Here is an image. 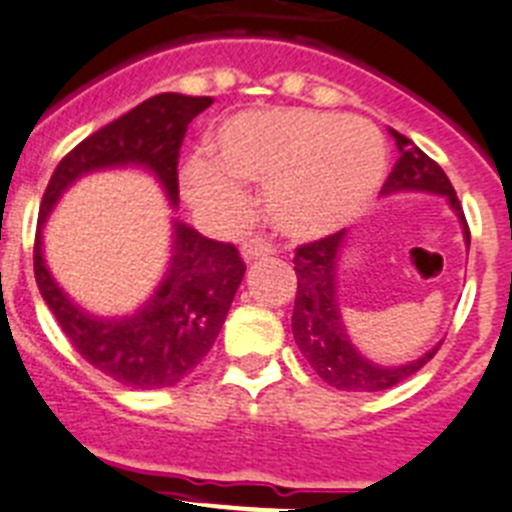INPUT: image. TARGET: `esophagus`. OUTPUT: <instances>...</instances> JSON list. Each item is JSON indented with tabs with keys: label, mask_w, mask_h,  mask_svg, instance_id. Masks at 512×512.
I'll use <instances>...</instances> for the list:
<instances>
[{
	"label": "esophagus",
	"mask_w": 512,
	"mask_h": 512,
	"mask_svg": "<svg viewBox=\"0 0 512 512\" xmlns=\"http://www.w3.org/2000/svg\"><path fill=\"white\" fill-rule=\"evenodd\" d=\"M273 245L270 242H265L262 237H252L247 239L245 245H242V257H245L247 262H255L260 260V257H267V255H273Z\"/></svg>",
	"instance_id": "34e87169"
}]
</instances>
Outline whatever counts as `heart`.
Here are the masks:
<instances>
[{
  "label": "heart",
  "instance_id": "heart-1",
  "mask_svg": "<svg viewBox=\"0 0 512 512\" xmlns=\"http://www.w3.org/2000/svg\"><path fill=\"white\" fill-rule=\"evenodd\" d=\"M214 155L181 170L186 199L229 219L245 204L238 178L265 188L267 214L290 237L336 229L367 209L388 170V147L375 124L311 109H265L227 119Z\"/></svg>",
  "mask_w": 512,
  "mask_h": 512
}]
</instances>
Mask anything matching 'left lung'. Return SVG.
Masks as SVG:
<instances>
[{
  "label": "left lung",
  "instance_id": "obj_1",
  "mask_svg": "<svg viewBox=\"0 0 512 512\" xmlns=\"http://www.w3.org/2000/svg\"><path fill=\"white\" fill-rule=\"evenodd\" d=\"M390 135L398 145L400 158L390 170L382 193L388 196L395 191H428L444 196L462 219L464 239H467L469 247L467 219H464L457 191L449 183L444 170L405 135L395 130H390ZM344 242H347V229L296 247L293 262H296L298 290L296 306H293V336H296L301 354L308 359V365L316 370L321 380L329 382L331 388L377 393V390H388L398 382L408 380L413 372L421 370L428 359L439 352V347L426 352L411 365L400 367H380L354 349L347 329H344L339 298H336V262L342 255Z\"/></svg>",
  "mask_w": 512,
  "mask_h": 512
}]
</instances>
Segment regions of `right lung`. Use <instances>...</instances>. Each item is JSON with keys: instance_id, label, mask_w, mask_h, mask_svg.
<instances>
[{"instance_id": "add662e5", "label": "right lung", "mask_w": 512, "mask_h": 512, "mask_svg": "<svg viewBox=\"0 0 512 512\" xmlns=\"http://www.w3.org/2000/svg\"><path fill=\"white\" fill-rule=\"evenodd\" d=\"M211 96L158 94L78 142L58 163L43 193L35 234V280L40 296L76 352L127 388H170L214 347L245 260L229 242H214L183 222H173V257L155 296L124 319H99L81 311L58 288L43 260V224L61 193L84 173L117 165H142L155 173L178 204V155L193 117L211 107Z\"/></svg>"}]
</instances>
